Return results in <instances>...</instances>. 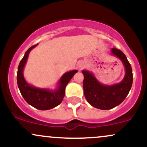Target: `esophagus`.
Listing matches in <instances>:
<instances>
[{"label": "esophagus", "instance_id": "obj_1", "mask_svg": "<svg viewBox=\"0 0 147 147\" xmlns=\"http://www.w3.org/2000/svg\"><path fill=\"white\" fill-rule=\"evenodd\" d=\"M78 66H79V70H81V69H82V68H83V67H84V64L82 63H79Z\"/></svg>", "mask_w": 147, "mask_h": 147}]
</instances>
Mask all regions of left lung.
Returning <instances> with one entry per match:
<instances>
[{"mask_svg": "<svg viewBox=\"0 0 147 147\" xmlns=\"http://www.w3.org/2000/svg\"><path fill=\"white\" fill-rule=\"evenodd\" d=\"M111 52L118 57L125 68V76L120 83L106 86L99 83L92 72L83 70L84 95L91 106L101 110H109L120 104L129 94L133 84V71L126 55L117 48Z\"/></svg>", "mask_w": 147, "mask_h": 147, "instance_id": "left-lung-1", "label": "left lung"}]
</instances>
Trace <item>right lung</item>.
Instances as JSON below:
<instances>
[{
    "mask_svg": "<svg viewBox=\"0 0 147 147\" xmlns=\"http://www.w3.org/2000/svg\"><path fill=\"white\" fill-rule=\"evenodd\" d=\"M37 45H34L27 50L24 57L20 61L17 72V84L22 96L30 105L38 110L45 111L53 109L61 103L65 96V89L67 84L77 70L65 72L59 82L58 88L51 91L48 89L38 88L30 85L26 82L23 76L24 68L30 52Z\"/></svg>",
    "mask_w": 147,
    "mask_h": 147,
    "instance_id": "right-lung-1",
    "label": "right lung"
}]
</instances>
